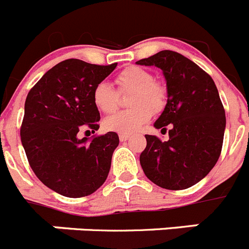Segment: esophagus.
I'll return each mask as SVG.
<instances>
[{"instance_id":"1","label":"esophagus","mask_w":249,"mask_h":249,"mask_svg":"<svg viewBox=\"0 0 249 249\" xmlns=\"http://www.w3.org/2000/svg\"><path fill=\"white\" fill-rule=\"evenodd\" d=\"M129 139V135L128 133H120V140L121 141H127Z\"/></svg>"}]
</instances>
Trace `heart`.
<instances>
[{
  "mask_svg": "<svg viewBox=\"0 0 249 249\" xmlns=\"http://www.w3.org/2000/svg\"><path fill=\"white\" fill-rule=\"evenodd\" d=\"M117 90L106 82L93 88V103L101 112L110 114L120 107V94H128L129 109L106 118L104 128L120 133L139 131L148 122L152 113L162 112L167 103V88L155 79L154 74L145 68L129 65L116 75Z\"/></svg>",
  "mask_w": 249,
  "mask_h": 249,
  "instance_id": "heart-1",
  "label": "heart"
}]
</instances>
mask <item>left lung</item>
I'll return each instance as SVG.
<instances>
[{
  "mask_svg": "<svg viewBox=\"0 0 249 249\" xmlns=\"http://www.w3.org/2000/svg\"><path fill=\"white\" fill-rule=\"evenodd\" d=\"M137 64L160 68L167 86L166 107L155 127L161 132L169 127V141L145 135L142 170L160 188H190L209 174L222 152L226 112L215 83L194 61L171 50Z\"/></svg>",
  "mask_w": 249,
  "mask_h": 249,
  "instance_id": "left-lung-1",
  "label": "left lung"
}]
</instances>
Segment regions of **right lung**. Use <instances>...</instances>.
<instances>
[{
  "label": "right lung",
  "instance_id": "add662e5",
  "mask_svg": "<svg viewBox=\"0 0 249 249\" xmlns=\"http://www.w3.org/2000/svg\"><path fill=\"white\" fill-rule=\"evenodd\" d=\"M116 67L67 59L27 94L20 128L27 161L37 179L63 196H88L107 179L118 135L107 132L88 141L79 132L99 128L93 88Z\"/></svg>",
  "mask_w": 249,
  "mask_h": 249
}]
</instances>
